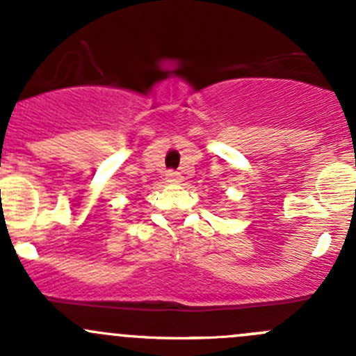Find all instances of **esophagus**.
<instances>
[{"label":"esophagus","instance_id":"obj_1","mask_svg":"<svg viewBox=\"0 0 356 356\" xmlns=\"http://www.w3.org/2000/svg\"><path fill=\"white\" fill-rule=\"evenodd\" d=\"M167 181L168 182H181L182 177L179 172H174V170H168L167 172Z\"/></svg>","mask_w":356,"mask_h":356}]
</instances>
